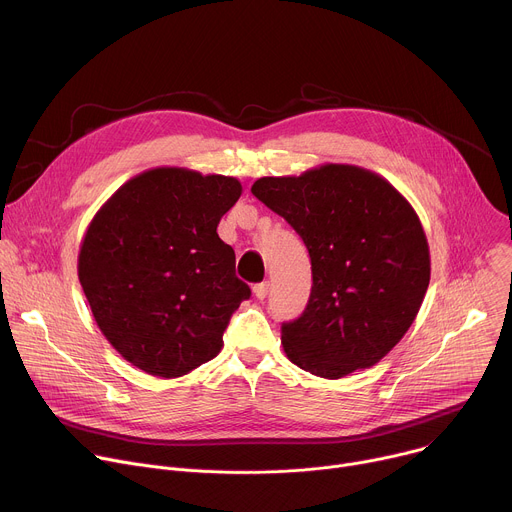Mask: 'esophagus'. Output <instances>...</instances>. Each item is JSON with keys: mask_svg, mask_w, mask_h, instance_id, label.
Returning <instances> with one entry per match:
<instances>
[{"mask_svg": "<svg viewBox=\"0 0 512 512\" xmlns=\"http://www.w3.org/2000/svg\"><path fill=\"white\" fill-rule=\"evenodd\" d=\"M254 296L258 298V300H264L266 296H268V290H270V284L268 282H260V284H256L254 288Z\"/></svg>", "mask_w": 512, "mask_h": 512, "instance_id": "obj_1", "label": "esophagus"}]
</instances>
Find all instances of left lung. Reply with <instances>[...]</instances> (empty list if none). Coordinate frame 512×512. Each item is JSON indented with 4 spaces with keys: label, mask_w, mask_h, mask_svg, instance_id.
<instances>
[{
    "label": "left lung",
    "mask_w": 512,
    "mask_h": 512,
    "mask_svg": "<svg viewBox=\"0 0 512 512\" xmlns=\"http://www.w3.org/2000/svg\"><path fill=\"white\" fill-rule=\"evenodd\" d=\"M252 193L311 256L309 304L280 331L286 357L327 379L379 363L416 321L430 284V246L412 203L379 173L347 163L260 177Z\"/></svg>",
    "instance_id": "1"
}]
</instances>
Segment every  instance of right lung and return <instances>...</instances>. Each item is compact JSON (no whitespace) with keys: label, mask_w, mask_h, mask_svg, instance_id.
<instances>
[{"label":"right lung","mask_w":512,"mask_h":512,"mask_svg":"<svg viewBox=\"0 0 512 512\" xmlns=\"http://www.w3.org/2000/svg\"><path fill=\"white\" fill-rule=\"evenodd\" d=\"M240 195L230 175L153 167L90 220L78 280L100 333L141 371L181 377L222 351L232 313L250 296L218 236Z\"/></svg>","instance_id":"1"}]
</instances>
